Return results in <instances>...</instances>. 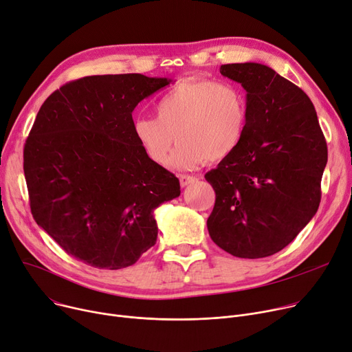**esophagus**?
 <instances>
[{
  "label": "esophagus",
  "mask_w": 352,
  "mask_h": 352,
  "mask_svg": "<svg viewBox=\"0 0 352 352\" xmlns=\"http://www.w3.org/2000/svg\"><path fill=\"white\" fill-rule=\"evenodd\" d=\"M196 180H197V179H196L195 176H190V175H180V176H179V182H180L182 188H186V186L193 183V182H196Z\"/></svg>",
  "instance_id": "obj_1"
}]
</instances>
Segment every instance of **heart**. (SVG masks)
<instances>
[{"label": "heart", "instance_id": "obj_1", "mask_svg": "<svg viewBox=\"0 0 352 352\" xmlns=\"http://www.w3.org/2000/svg\"><path fill=\"white\" fill-rule=\"evenodd\" d=\"M153 116L133 119V136L153 163L168 162L172 143L177 146L170 164L190 170L206 160L229 157L243 140L249 119L244 91L233 82L184 79L155 103Z\"/></svg>", "mask_w": 352, "mask_h": 352}]
</instances>
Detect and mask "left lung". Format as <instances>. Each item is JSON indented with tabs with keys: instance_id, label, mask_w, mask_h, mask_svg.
<instances>
[{
	"instance_id": "8db88e82",
	"label": "left lung",
	"mask_w": 352,
	"mask_h": 352,
	"mask_svg": "<svg viewBox=\"0 0 352 352\" xmlns=\"http://www.w3.org/2000/svg\"><path fill=\"white\" fill-rule=\"evenodd\" d=\"M220 74L245 89L249 119L239 148L204 175L216 192L208 230L232 256L261 258L317 213L327 143L311 99L270 67L227 64Z\"/></svg>"
}]
</instances>
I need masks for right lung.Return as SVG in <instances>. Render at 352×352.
Segmentation results:
<instances>
[{
  "label": "right lung",
  "mask_w": 352,
  "mask_h": 352,
  "mask_svg": "<svg viewBox=\"0 0 352 352\" xmlns=\"http://www.w3.org/2000/svg\"><path fill=\"white\" fill-rule=\"evenodd\" d=\"M170 82L85 76L51 94L35 118L24 148L32 216L88 265L135 264L156 243L155 209L180 196L179 179L144 155L132 129L138 103Z\"/></svg>",
  "instance_id": "right-lung-1"
}]
</instances>
